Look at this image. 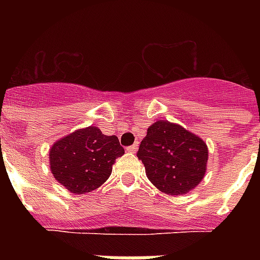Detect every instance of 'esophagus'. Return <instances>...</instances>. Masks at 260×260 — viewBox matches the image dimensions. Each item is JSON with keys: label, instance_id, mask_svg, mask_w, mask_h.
I'll use <instances>...</instances> for the list:
<instances>
[{"label": "esophagus", "instance_id": "esophagus-1", "mask_svg": "<svg viewBox=\"0 0 260 260\" xmlns=\"http://www.w3.org/2000/svg\"><path fill=\"white\" fill-rule=\"evenodd\" d=\"M126 151L128 152H132V154H135L136 151H138V143H135V144H132V146L126 147Z\"/></svg>", "mask_w": 260, "mask_h": 260}]
</instances>
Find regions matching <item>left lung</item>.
Segmentation results:
<instances>
[{
  "label": "left lung",
  "instance_id": "left-lung-1",
  "mask_svg": "<svg viewBox=\"0 0 260 260\" xmlns=\"http://www.w3.org/2000/svg\"><path fill=\"white\" fill-rule=\"evenodd\" d=\"M138 158L146 167L148 179L160 191L181 196L202 181L208 147L202 139L181 125L160 120L147 129Z\"/></svg>",
  "mask_w": 260,
  "mask_h": 260
}]
</instances>
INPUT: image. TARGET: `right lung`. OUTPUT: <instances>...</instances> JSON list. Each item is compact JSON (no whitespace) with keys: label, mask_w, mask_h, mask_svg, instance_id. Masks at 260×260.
<instances>
[{"label":"right lung","mask_w":260,"mask_h":260,"mask_svg":"<svg viewBox=\"0 0 260 260\" xmlns=\"http://www.w3.org/2000/svg\"><path fill=\"white\" fill-rule=\"evenodd\" d=\"M122 154L117 136H106L97 126H87L51 147V171L71 193H90L109 178L114 160Z\"/></svg>","instance_id":"obj_1"}]
</instances>
